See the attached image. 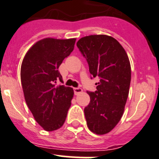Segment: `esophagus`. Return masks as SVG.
Here are the masks:
<instances>
[{
  "label": "esophagus",
  "instance_id": "obj_1",
  "mask_svg": "<svg viewBox=\"0 0 159 159\" xmlns=\"http://www.w3.org/2000/svg\"><path fill=\"white\" fill-rule=\"evenodd\" d=\"M74 91H75V94H80V93H81L83 91V90L81 89V88H75V89H74Z\"/></svg>",
  "mask_w": 159,
  "mask_h": 159
}]
</instances>
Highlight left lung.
I'll return each mask as SVG.
<instances>
[{"label":"left lung","instance_id":"8db88e82","mask_svg":"<svg viewBox=\"0 0 159 159\" xmlns=\"http://www.w3.org/2000/svg\"><path fill=\"white\" fill-rule=\"evenodd\" d=\"M77 46L87 59L91 75L100 78L97 91L87 92L91 99L84 108L87 125L94 134H107L124 113L131 83L129 58L121 44L108 35L83 37Z\"/></svg>","mask_w":159,"mask_h":159}]
</instances>
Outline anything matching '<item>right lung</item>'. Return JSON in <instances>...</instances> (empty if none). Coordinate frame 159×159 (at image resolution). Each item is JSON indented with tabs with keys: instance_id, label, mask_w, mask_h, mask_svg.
<instances>
[{
	"instance_id": "right-lung-1",
	"label": "right lung",
	"mask_w": 159,
	"mask_h": 159,
	"mask_svg": "<svg viewBox=\"0 0 159 159\" xmlns=\"http://www.w3.org/2000/svg\"><path fill=\"white\" fill-rule=\"evenodd\" d=\"M76 38H46L27 51L20 67L25 102L35 121L47 131L60 129L71 105L74 90L64 85L58 68L75 48Z\"/></svg>"
}]
</instances>
